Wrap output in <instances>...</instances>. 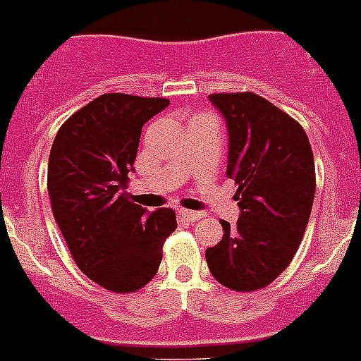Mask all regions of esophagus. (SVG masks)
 Instances as JSON below:
<instances>
[{"label": "esophagus", "mask_w": 361, "mask_h": 361, "mask_svg": "<svg viewBox=\"0 0 361 361\" xmlns=\"http://www.w3.org/2000/svg\"><path fill=\"white\" fill-rule=\"evenodd\" d=\"M178 212H180V214H183L188 221H199L204 216L203 212H195V210H184L183 209V210H178Z\"/></svg>", "instance_id": "34e87169"}]
</instances>
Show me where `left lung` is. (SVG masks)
<instances>
[{
    "mask_svg": "<svg viewBox=\"0 0 361 361\" xmlns=\"http://www.w3.org/2000/svg\"><path fill=\"white\" fill-rule=\"evenodd\" d=\"M229 134L227 177L238 186L240 218L221 220L224 238L204 252L216 281L257 290L289 267L315 199V162L304 128L255 93H216Z\"/></svg>",
    "mask_w": 361,
    "mask_h": 361,
    "instance_id": "obj_1",
    "label": "left lung"
}]
</instances>
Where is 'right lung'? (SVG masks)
Instances as JSON below:
<instances>
[{
    "mask_svg": "<svg viewBox=\"0 0 361 361\" xmlns=\"http://www.w3.org/2000/svg\"><path fill=\"white\" fill-rule=\"evenodd\" d=\"M167 106V99L102 94L65 121L50 151L51 212L72 259L121 295L157 276L164 242L177 229L171 209L149 212L125 192L141 128Z\"/></svg>",
    "mask_w": 361,
    "mask_h": 361,
    "instance_id": "1",
    "label": "right lung"
}]
</instances>
